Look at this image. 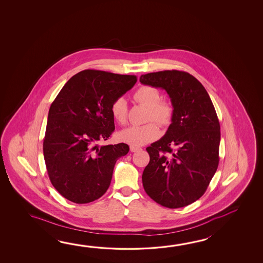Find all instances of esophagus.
I'll use <instances>...</instances> for the list:
<instances>
[{"instance_id":"34e87169","label":"esophagus","mask_w":263,"mask_h":263,"mask_svg":"<svg viewBox=\"0 0 263 263\" xmlns=\"http://www.w3.org/2000/svg\"><path fill=\"white\" fill-rule=\"evenodd\" d=\"M129 149H130L132 152H136V151H140V149H141V147H139V146H134V145H130V146H129Z\"/></svg>"}]
</instances>
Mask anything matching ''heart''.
Masks as SVG:
<instances>
[{
  "label": "heart",
  "instance_id": "heart-1",
  "mask_svg": "<svg viewBox=\"0 0 263 263\" xmlns=\"http://www.w3.org/2000/svg\"><path fill=\"white\" fill-rule=\"evenodd\" d=\"M134 100L148 108L147 120H154L161 126H167L173 118L174 108L170 102L161 100L160 91L149 85L140 87L134 95ZM112 118L120 125L127 122L128 106L123 97L117 98L111 105ZM155 122L141 126H130L118 133V139L134 146L144 145L156 140L160 129Z\"/></svg>",
  "mask_w": 263,
  "mask_h": 263
}]
</instances>
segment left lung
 I'll use <instances>...</instances> for the list:
<instances>
[{
  "label": "left lung",
  "instance_id": "8db88e82",
  "mask_svg": "<svg viewBox=\"0 0 263 263\" xmlns=\"http://www.w3.org/2000/svg\"><path fill=\"white\" fill-rule=\"evenodd\" d=\"M140 83L165 90L174 108L163 137L146 147L151 160L142 176L144 189L163 207H185L204 195L218 167L215 109L205 87L189 73H147Z\"/></svg>",
  "mask_w": 263,
  "mask_h": 263
}]
</instances>
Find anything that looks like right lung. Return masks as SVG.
Returning a JSON list of instances; mask_svg holds the SVG:
<instances>
[{
    "instance_id": "add662e5",
    "label": "right lung",
    "mask_w": 263,
    "mask_h": 263,
    "mask_svg": "<svg viewBox=\"0 0 263 263\" xmlns=\"http://www.w3.org/2000/svg\"><path fill=\"white\" fill-rule=\"evenodd\" d=\"M134 75L86 69L63 86L51 103L43 153L51 184L69 201L85 204L106 193L124 143L98 145L115 130L112 101L133 88Z\"/></svg>"
}]
</instances>
